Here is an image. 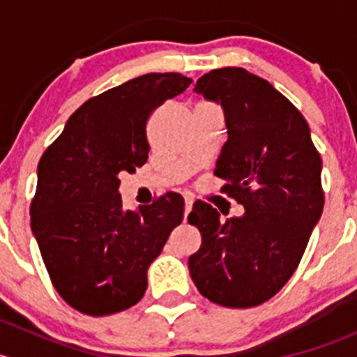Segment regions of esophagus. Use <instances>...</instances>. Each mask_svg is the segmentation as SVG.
Here are the masks:
<instances>
[{
    "label": "esophagus",
    "instance_id": "1",
    "mask_svg": "<svg viewBox=\"0 0 357 357\" xmlns=\"http://www.w3.org/2000/svg\"><path fill=\"white\" fill-rule=\"evenodd\" d=\"M192 207H193V199L192 197H185V219L186 215L190 214V211H192Z\"/></svg>",
    "mask_w": 357,
    "mask_h": 357
}]
</instances>
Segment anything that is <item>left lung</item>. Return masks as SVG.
I'll list each match as a JSON object with an SVG mask.
<instances>
[{
    "mask_svg": "<svg viewBox=\"0 0 357 357\" xmlns=\"http://www.w3.org/2000/svg\"><path fill=\"white\" fill-rule=\"evenodd\" d=\"M193 91L225 112L228 139L214 174L245 212L221 222L212 205L195 202L188 222L202 245L190 255V275L208 301L254 307L289 282L321 218V158L301 112L266 79L215 68Z\"/></svg>",
    "mask_w": 357,
    "mask_h": 357,
    "instance_id": "1",
    "label": "left lung"
}]
</instances>
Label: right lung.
Listing matches in <instances>:
<instances>
[{
    "label": "right lung",
    "mask_w": 357,
    "mask_h": 357,
    "mask_svg": "<svg viewBox=\"0 0 357 357\" xmlns=\"http://www.w3.org/2000/svg\"><path fill=\"white\" fill-rule=\"evenodd\" d=\"M190 84L176 72L145 74L89 98L39 160L31 228L53 287L79 312L107 316L135 305L150 264L181 225L178 193L126 211L119 174L145 164L150 114Z\"/></svg>",
    "instance_id": "1"
}]
</instances>
